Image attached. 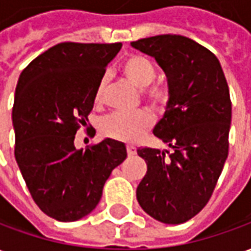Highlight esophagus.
<instances>
[{"label":"esophagus","mask_w":251,"mask_h":251,"mask_svg":"<svg viewBox=\"0 0 251 251\" xmlns=\"http://www.w3.org/2000/svg\"><path fill=\"white\" fill-rule=\"evenodd\" d=\"M126 151H127L129 156H134L136 154V148L133 147V145H126Z\"/></svg>","instance_id":"34e87169"}]
</instances>
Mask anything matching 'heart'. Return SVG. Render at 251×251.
Wrapping results in <instances>:
<instances>
[{
    "label": "heart",
    "instance_id": "b5f03b06",
    "mask_svg": "<svg viewBox=\"0 0 251 251\" xmlns=\"http://www.w3.org/2000/svg\"><path fill=\"white\" fill-rule=\"evenodd\" d=\"M122 74L136 87L144 90L154 80L156 68L147 57L131 55L122 63ZM104 86H106V77H102L95 94L97 102L102 99ZM144 95L151 106L157 110L165 109L171 98L168 87L163 84H156L147 88ZM153 122L154 120L152 114L147 110H138L134 113H113L102 121L100 130L106 137L114 138L118 141L134 142L152 129Z\"/></svg>",
    "mask_w": 251,
    "mask_h": 251
}]
</instances>
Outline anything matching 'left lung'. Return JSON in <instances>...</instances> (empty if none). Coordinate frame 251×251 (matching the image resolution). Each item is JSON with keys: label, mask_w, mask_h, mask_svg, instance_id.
Returning a JSON list of instances; mask_svg holds the SVG:
<instances>
[{"label": "left lung", "mask_w": 251, "mask_h": 251, "mask_svg": "<svg viewBox=\"0 0 251 251\" xmlns=\"http://www.w3.org/2000/svg\"><path fill=\"white\" fill-rule=\"evenodd\" d=\"M130 44L154 57L167 76L171 98L153 134L174 149H137L148 167L137 200L153 219L180 225L207 204L228 154V86L218 57L185 36H153Z\"/></svg>", "instance_id": "1"}]
</instances>
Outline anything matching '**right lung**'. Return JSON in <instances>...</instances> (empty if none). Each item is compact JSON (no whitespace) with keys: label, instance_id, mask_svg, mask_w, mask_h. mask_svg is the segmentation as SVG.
Wrapping results in <instances>:
<instances>
[{"label":"right lung","instance_id":"obj_1","mask_svg":"<svg viewBox=\"0 0 251 251\" xmlns=\"http://www.w3.org/2000/svg\"><path fill=\"white\" fill-rule=\"evenodd\" d=\"M121 47L60 43L32 60L19 77L12 111L14 157L35 203L56 221L88 215L111 171L127 156L125 144L111 138L86 151L74 144Z\"/></svg>","mask_w":251,"mask_h":251}]
</instances>
